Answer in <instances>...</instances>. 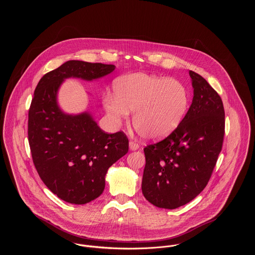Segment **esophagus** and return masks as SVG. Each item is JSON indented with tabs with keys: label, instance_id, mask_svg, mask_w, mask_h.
<instances>
[{
	"label": "esophagus",
	"instance_id": "obj_1",
	"mask_svg": "<svg viewBox=\"0 0 255 255\" xmlns=\"http://www.w3.org/2000/svg\"><path fill=\"white\" fill-rule=\"evenodd\" d=\"M139 148V144L135 141H129V149L130 150H137Z\"/></svg>",
	"mask_w": 255,
	"mask_h": 255
}]
</instances>
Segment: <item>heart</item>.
I'll return each mask as SVG.
<instances>
[{"label":"heart","instance_id":"heart-1","mask_svg":"<svg viewBox=\"0 0 255 255\" xmlns=\"http://www.w3.org/2000/svg\"><path fill=\"white\" fill-rule=\"evenodd\" d=\"M104 107L116 121L126 120L134 112L132 124L147 139L171 134L182 123L189 93L180 80L145 73H130L114 83V95L106 94Z\"/></svg>","mask_w":255,"mask_h":255}]
</instances>
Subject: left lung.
<instances>
[{
    "label": "left lung",
    "mask_w": 255,
    "mask_h": 255,
    "mask_svg": "<svg viewBox=\"0 0 255 255\" xmlns=\"http://www.w3.org/2000/svg\"><path fill=\"white\" fill-rule=\"evenodd\" d=\"M193 99L180 126L144 150L142 193L159 208L176 209L207 185L222 150L225 111L221 97L198 73L189 71Z\"/></svg>",
    "instance_id": "left-lung-1"
}]
</instances>
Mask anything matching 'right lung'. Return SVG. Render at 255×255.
Here are the masks:
<instances>
[{"label": "right lung", "mask_w": 255, "mask_h": 255, "mask_svg": "<svg viewBox=\"0 0 255 255\" xmlns=\"http://www.w3.org/2000/svg\"><path fill=\"white\" fill-rule=\"evenodd\" d=\"M115 70L114 65L68 61L43 75L28 111V142L37 173L59 198L85 204L100 196L110 167L128 151L123 131H103L88 113L64 114L57 92L65 78L92 80Z\"/></svg>", "instance_id": "add662e5"}]
</instances>
